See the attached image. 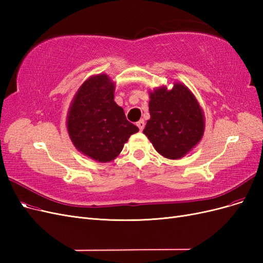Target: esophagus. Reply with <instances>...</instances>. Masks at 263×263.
<instances>
[{"mask_svg":"<svg viewBox=\"0 0 263 263\" xmlns=\"http://www.w3.org/2000/svg\"><path fill=\"white\" fill-rule=\"evenodd\" d=\"M137 126H138V128H139L140 132L144 129L145 128V121H144V119H140V121L137 123Z\"/></svg>","mask_w":263,"mask_h":263,"instance_id":"esophagus-1","label":"esophagus"}]
</instances>
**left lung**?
<instances>
[{"label": "left lung", "mask_w": 263, "mask_h": 263, "mask_svg": "<svg viewBox=\"0 0 263 263\" xmlns=\"http://www.w3.org/2000/svg\"><path fill=\"white\" fill-rule=\"evenodd\" d=\"M150 118L144 129L162 157L177 160L201 141L205 130L204 112L186 85L174 82L149 91Z\"/></svg>", "instance_id": "8db88e82"}]
</instances>
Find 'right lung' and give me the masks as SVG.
I'll return each mask as SVG.
<instances>
[{
  "mask_svg": "<svg viewBox=\"0 0 263 263\" xmlns=\"http://www.w3.org/2000/svg\"><path fill=\"white\" fill-rule=\"evenodd\" d=\"M115 82L106 73L95 74L80 85L67 115L73 146L98 162H109L121 154L138 127L126 119L114 101Z\"/></svg>",
  "mask_w": 263,
  "mask_h": 263,
  "instance_id": "obj_1",
  "label": "right lung"
}]
</instances>
